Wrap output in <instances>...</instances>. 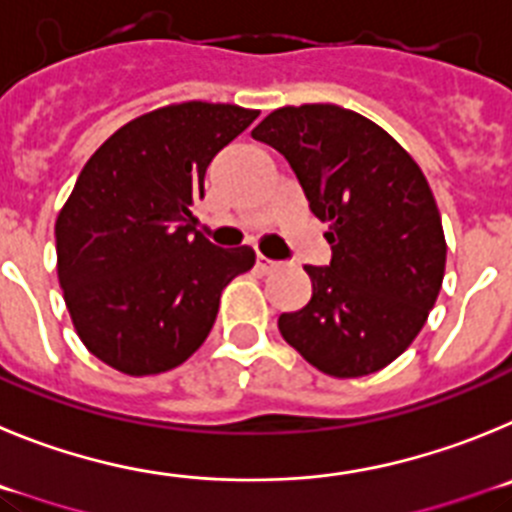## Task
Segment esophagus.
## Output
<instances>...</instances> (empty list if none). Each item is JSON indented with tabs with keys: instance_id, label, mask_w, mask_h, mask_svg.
<instances>
[{
	"instance_id": "34e87169",
	"label": "esophagus",
	"mask_w": 512,
	"mask_h": 512,
	"mask_svg": "<svg viewBox=\"0 0 512 512\" xmlns=\"http://www.w3.org/2000/svg\"><path fill=\"white\" fill-rule=\"evenodd\" d=\"M278 267L280 262L267 260L265 255H257V270H260V273H273V270H278Z\"/></svg>"
}]
</instances>
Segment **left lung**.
Segmentation results:
<instances>
[{
    "label": "left lung",
    "mask_w": 512,
    "mask_h": 512,
    "mask_svg": "<svg viewBox=\"0 0 512 512\" xmlns=\"http://www.w3.org/2000/svg\"><path fill=\"white\" fill-rule=\"evenodd\" d=\"M252 137L290 163L329 224L331 262L306 265L313 296L278 329L316 370L362 377L411 347L439 298L446 242L416 160L362 114L303 104L267 114Z\"/></svg>",
    "instance_id": "8db88e82"
}]
</instances>
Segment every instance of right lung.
I'll return each mask as SVG.
<instances>
[{"label":"right lung","instance_id":"add662e5","mask_svg":"<svg viewBox=\"0 0 512 512\" xmlns=\"http://www.w3.org/2000/svg\"><path fill=\"white\" fill-rule=\"evenodd\" d=\"M255 109L186 101L132 119L96 150L55 222L58 280L81 342L124 375H158L204 344L252 247L211 245L191 206L214 155Z\"/></svg>","mask_w":512,"mask_h":512}]
</instances>
